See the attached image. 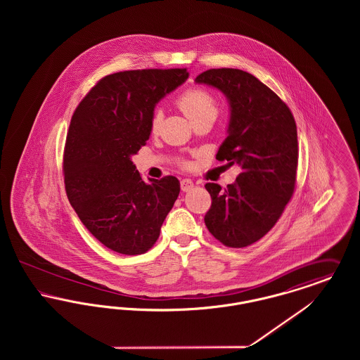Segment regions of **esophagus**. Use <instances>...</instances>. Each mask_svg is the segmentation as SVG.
<instances>
[{"instance_id": "34e87169", "label": "esophagus", "mask_w": 360, "mask_h": 360, "mask_svg": "<svg viewBox=\"0 0 360 360\" xmlns=\"http://www.w3.org/2000/svg\"><path fill=\"white\" fill-rule=\"evenodd\" d=\"M194 188V184H193V181L191 179H182L181 181V188H182V191H190L191 188Z\"/></svg>"}]
</instances>
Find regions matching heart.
<instances>
[{
	"label": "heart",
	"mask_w": 360,
	"mask_h": 360,
	"mask_svg": "<svg viewBox=\"0 0 360 360\" xmlns=\"http://www.w3.org/2000/svg\"><path fill=\"white\" fill-rule=\"evenodd\" d=\"M176 103L191 122L200 120L205 116L216 117L217 112H219L217 103L213 98V96L209 94L204 89H198V87L188 89L185 93H182ZM160 121H162L160 110H155L154 115L151 117V129L153 131L158 129Z\"/></svg>",
	"instance_id": "1"
}]
</instances>
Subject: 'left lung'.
I'll use <instances>...</instances> for the list:
<instances>
[{"mask_svg": "<svg viewBox=\"0 0 360 360\" xmlns=\"http://www.w3.org/2000/svg\"><path fill=\"white\" fill-rule=\"evenodd\" d=\"M195 84L226 97L228 136L216 158L241 167L224 190L206 184L212 197L206 228L224 245L243 248L262 239L290 201L298 163L297 125L288 105L247 71L206 70Z\"/></svg>", "mask_w": 360, "mask_h": 360, "instance_id": "obj_1", "label": "left lung"}]
</instances>
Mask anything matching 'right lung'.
<instances>
[{"label":"right lung","instance_id":"right-lung-1","mask_svg":"<svg viewBox=\"0 0 360 360\" xmlns=\"http://www.w3.org/2000/svg\"><path fill=\"white\" fill-rule=\"evenodd\" d=\"M186 69L110 74L77 106L63 156L70 204L90 233L122 255L147 252L179 194L175 176L144 182L132 162L151 135L155 106Z\"/></svg>","mask_w":360,"mask_h":360}]
</instances>
